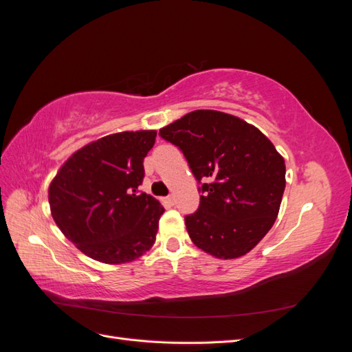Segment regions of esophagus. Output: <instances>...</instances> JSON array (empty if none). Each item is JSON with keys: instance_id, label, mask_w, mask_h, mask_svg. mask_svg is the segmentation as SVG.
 <instances>
[{"instance_id": "obj_1", "label": "esophagus", "mask_w": 352, "mask_h": 352, "mask_svg": "<svg viewBox=\"0 0 352 352\" xmlns=\"http://www.w3.org/2000/svg\"><path fill=\"white\" fill-rule=\"evenodd\" d=\"M164 202H166L167 206H173V204H175V197H173V195L166 197V198H164Z\"/></svg>"}]
</instances>
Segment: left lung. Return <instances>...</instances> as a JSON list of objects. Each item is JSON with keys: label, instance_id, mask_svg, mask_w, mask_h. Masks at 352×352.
Returning <instances> with one entry per match:
<instances>
[{"label": "left lung", "instance_id": "8db88e82", "mask_svg": "<svg viewBox=\"0 0 352 352\" xmlns=\"http://www.w3.org/2000/svg\"><path fill=\"white\" fill-rule=\"evenodd\" d=\"M158 135L184 153L199 184L198 210L185 216L192 242L217 258L250 252L272 229L286 185L274 145L255 126L214 110L188 113Z\"/></svg>", "mask_w": 352, "mask_h": 352}]
</instances>
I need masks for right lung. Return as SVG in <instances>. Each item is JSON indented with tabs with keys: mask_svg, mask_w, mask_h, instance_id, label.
I'll list each match as a JSON object with an SVG mask.
<instances>
[{
	"mask_svg": "<svg viewBox=\"0 0 352 352\" xmlns=\"http://www.w3.org/2000/svg\"><path fill=\"white\" fill-rule=\"evenodd\" d=\"M155 131L104 136L74 153L48 189L51 214L88 257L120 264L153 247L163 206L138 190Z\"/></svg>",
	"mask_w": 352,
	"mask_h": 352,
	"instance_id": "add662e5",
	"label": "right lung"
}]
</instances>
